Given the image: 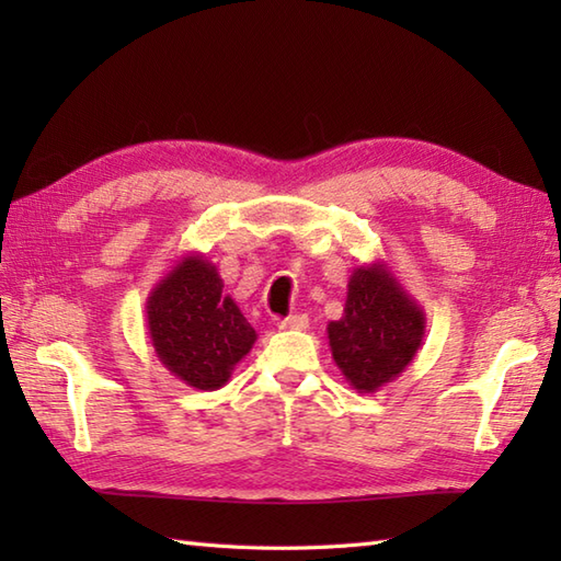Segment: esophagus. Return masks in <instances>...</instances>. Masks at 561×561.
<instances>
[{
	"label": "esophagus",
	"instance_id": "esophagus-1",
	"mask_svg": "<svg viewBox=\"0 0 561 561\" xmlns=\"http://www.w3.org/2000/svg\"><path fill=\"white\" fill-rule=\"evenodd\" d=\"M308 328V316L296 313V316H287L279 320V330H306Z\"/></svg>",
	"mask_w": 561,
	"mask_h": 561
}]
</instances>
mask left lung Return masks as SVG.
I'll list each match as a JSON object with an SVG mask.
<instances>
[{"label":"left lung","mask_w":561,"mask_h":561,"mask_svg":"<svg viewBox=\"0 0 561 561\" xmlns=\"http://www.w3.org/2000/svg\"><path fill=\"white\" fill-rule=\"evenodd\" d=\"M424 330V308L388 262L376 260L352 270L344 313L328 323V340L344 380L359 392H376L412 364Z\"/></svg>","instance_id":"8db88e82"}]
</instances>
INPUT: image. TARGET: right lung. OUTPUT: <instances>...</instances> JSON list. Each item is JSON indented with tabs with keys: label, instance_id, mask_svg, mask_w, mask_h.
<instances>
[{
	"label": "right lung",
	"instance_id": "obj_1",
	"mask_svg": "<svg viewBox=\"0 0 561 561\" xmlns=\"http://www.w3.org/2000/svg\"><path fill=\"white\" fill-rule=\"evenodd\" d=\"M153 354L195 390H219L253 350L257 332L224 294V279L202 253H187L165 272L147 299Z\"/></svg>",
	"mask_w": 561,
	"mask_h": 561
}]
</instances>
